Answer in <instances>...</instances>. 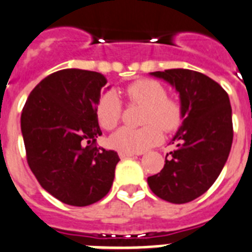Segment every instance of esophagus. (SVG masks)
<instances>
[{
    "label": "esophagus",
    "instance_id": "obj_1",
    "mask_svg": "<svg viewBox=\"0 0 252 252\" xmlns=\"http://www.w3.org/2000/svg\"><path fill=\"white\" fill-rule=\"evenodd\" d=\"M141 153H127V152H120L118 156L121 157V158H126V157H134V156H140Z\"/></svg>",
    "mask_w": 252,
    "mask_h": 252
}]
</instances>
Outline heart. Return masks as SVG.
<instances>
[{"label":"heart","mask_w":252,"mask_h":252,"mask_svg":"<svg viewBox=\"0 0 252 252\" xmlns=\"http://www.w3.org/2000/svg\"><path fill=\"white\" fill-rule=\"evenodd\" d=\"M125 94L132 103L147 107L143 122L144 127H122L116 131L109 143L114 149L127 153H141L159 144L163 139L162 130L174 131L182 125L184 109L182 103L167 97L165 86L155 80H139L128 85ZM121 101L113 93L101 95L96 104V118L101 127L112 130L121 118Z\"/></svg>","instance_id":"b5f03b06"}]
</instances>
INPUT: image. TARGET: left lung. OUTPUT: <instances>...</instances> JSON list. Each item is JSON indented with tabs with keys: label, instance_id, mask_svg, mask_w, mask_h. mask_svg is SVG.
I'll return each mask as SVG.
<instances>
[{
	"label": "left lung",
	"instance_id": "1",
	"mask_svg": "<svg viewBox=\"0 0 252 252\" xmlns=\"http://www.w3.org/2000/svg\"><path fill=\"white\" fill-rule=\"evenodd\" d=\"M179 93L184 109L176 145L161 172L148 178L151 190L171 203L190 202L213 186L225 165L233 141L232 108L218 82L190 69L152 72ZM168 156V155H167Z\"/></svg>",
	"mask_w": 252,
	"mask_h": 252
}]
</instances>
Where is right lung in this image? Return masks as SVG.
I'll return each instance as SVG.
<instances>
[{
  "label": "right lung",
  "instance_id": "add662e5",
  "mask_svg": "<svg viewBox=\"0 0 252 252\" xmlns=\"http://www.w3.org/2000/svg\"><path fill=\"white\" fill-rule=\"evenodd\" d=\"M105 84L97 72L58 70L33 89L23 108L29 167L41 187L66 205H93L113 184L117 152L95 145L101 135L96 104Z\"/></svg>",
  "mask_w": 252,
  "mask_h": 252
}]
</instances>
